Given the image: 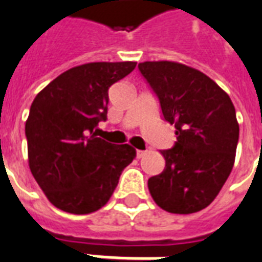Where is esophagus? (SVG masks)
<instances>
[{"label":"esophagus","mask_w":262,"mask_h":262,"mask_svg":"<svg viewBox=\"0 0 262 262\" xmlns=\"http://www.w3.org/2000/svg\"><path fill=\"white\" fill-rule=\"evenodd\" d=\"M144 155H145V151H141V149H137V151H136V157H137V159L143 158Z\"/></svg>","instance_id":"34e87169"}]
</instances>
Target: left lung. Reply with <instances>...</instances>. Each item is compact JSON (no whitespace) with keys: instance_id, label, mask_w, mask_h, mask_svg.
<instances>
[{"instance_id":"8db88e82","label":"left lung","mask_w":262,"mask_h":262,"mask_svg":"<svg viewBox=\"0 0 262 262\" xmlns=\"http://www.w3.org/2000/svg\"><path fill=\"white\" fill-rule=\"evenodd\" d=\"M139 70L159 100L177 141L162 149L165 169L148 180L158 206L189 214L209 206L235 162L239 125L229 96L201 71L174 61H144Z\"/></svg>"}]
</instances>
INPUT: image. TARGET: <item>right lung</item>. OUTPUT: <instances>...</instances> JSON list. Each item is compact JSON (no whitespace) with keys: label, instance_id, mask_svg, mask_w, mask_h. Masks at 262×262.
Here are the masks:
<instances>
[{"label":"right lung","instance_id":"add662e5","mask_svg":"<svg viewBox=\"0 0 262 262\" xmlns=\"http://www.w3.org/2000/svg\"><path fill=\"white\" fill-rule=\"evenodd\" d=\"M136 64L78 66L60 74L34 99L26 122L30 170L60 210L73 214L99 210L136 157L129 144H111L95 132L107 119L110 86Z\"/></svg>","mask_w":262,"mask_h":262}]
</instances>
